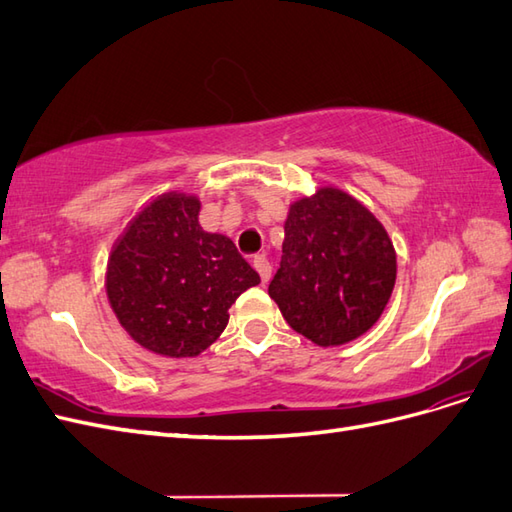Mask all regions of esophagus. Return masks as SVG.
<instances>
[{
	"label": "esophagus",
	"mask_w": 512,
	"mask_h": 512,
	"mask_svg": "<svg viewBox=\"0 0 512 512\" xmlns=\"http://www.w3.org/2000/svg\"><path fill=\"white\" fill-rule=\"evenodd\" d=\"M254 267H256V271L260 273V277H262V284H267L269 277H271V265H269V260H267L265 256H256V258H254Z\"/></svg>",
	"instance_id": "esophagus-1"
}]
</instances>
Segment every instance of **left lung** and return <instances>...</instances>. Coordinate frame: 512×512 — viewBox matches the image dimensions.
Returning <instances> with one entry per match:
<instances>
[{
	"mask_svg": "<svg viewBox=\"0 0 512 512\" xmlns=\"http://www.w3.org/2000/svg\"><path fill=\"white\" fill-rule=\"evenodd\" d=\"M282 252L269 297L294 331L329 348L378 322L395 288L397 256L359 200L337 188L294 200Z\"/></svg>",
	"mask_w": 512,
	"mask_h": 512,
	"instance_id": "left-lung-1",
	"label": "left lung"
}]
</instances>
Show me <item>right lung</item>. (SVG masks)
I'll use <instances>...</instances> for the list:
<instances>
[{"instance_id":"obj_1","label":"right lung","mask_w":512,"mask_h":512,"mask_svg":"<svg viewBox=\"0 0 512 512\" xmlns=\"http://www.w3.org/2000/svg\"><path fill=\"white\" fill-rule=\"evenodd\" d=\"M200 200L166 192L113 245L106 294L136 344L170 359L198 356L222 335L228 309L260 284L235 243L198 222Z\"/></svg>"}]
</instances>
